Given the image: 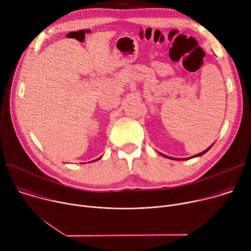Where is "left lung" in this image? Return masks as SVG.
Wrapping results in <instances>:
<instances>
[{"instance_id": "obj_1", "label": "left lung", "mask_w": 251, "mask_h": 251, "mask_svg": "<svg viewBox=\"0 0 251 251\" xmlns=\"http://www.w3.org/2000/svg\"><path fill=\"white\" fill-rule=\"evenodd\" d=\"M210 148H211V146H210V147H209V148H207V149H206V150H204V151H203V152H201V153H200V154H198V155H195V156H193V157H192V158H195V157H198V156H201V155H203V154H204V153H206V152H207V151H208V150H209V149H210ZM162 156H164V157H166V158H169V159H173V160H176V159H175V158H170V157H168V156H166V155H162ZM177 160H184V159H177Z\"/></svg>"}]
</instances>
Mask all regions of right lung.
Returning a JSON list of instances; mask_svg holds the SVG:
<instances>
[{
	"mask_svg": "<svg viewBox=\"0 0 251 251\" xmlns=\"http://www.w3.org/2000/svg\"><path fill=\"white\" fill-rule=\"evenodd\" d=\"M100 158H101V157H100ZM100 158H98V159H96V160H94V161H97V160H99V159H100Z\"/></svg>",
	"mask_w": 251,
	"mask_h": 251,
	"instance_id": "add662e5",
	"label": "right lung"
}]
</instances>
